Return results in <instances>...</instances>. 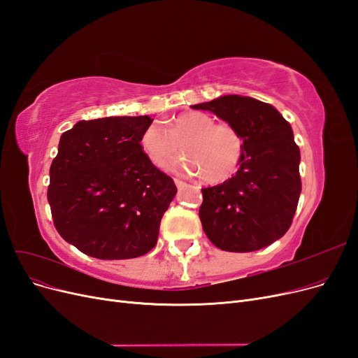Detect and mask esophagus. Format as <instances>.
<instances>
[{
  "instance_id": "34e87169",
  "label": "esophagus",
  "mask_w": 358,
  "mask_h": 358,
  "mask_svg": "<svg viewBox=\"0 0 358 358\" xmlns=\"http://www.w3.org/2000/svg\"><path fill=\"white\" fill-rule=\"evenodd\" d=\"M175 183H176V187H178V188H183V187L187 185V183L183 182V180H180V179H175Z\"/></svg>"
}]
</instances>
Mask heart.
Returning <instances> with one entry per match:
<instances>
[{"mask_svg": "<svg viewBox=\"0 0 358 358\" xmlns=\"http://www.w3.org/2000/svg\"><path fill=\"white\" fill-rule=\"evenodd\" d=\"M143 154L155 167H164L180 150L185 158L173 162V170L197 176L208 183L233 178L245 157V138L231 124H216L201 112H188L167 125L152 122L140 137Z\"/></svg>", "mask_w": 358, "mask_h": 358, "instance_id": "heart-1", "label": "heart"}]
</instances>
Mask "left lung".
Wrapping results in <instances>:
<instances>
[{
    "label": "left lung",
    "mask_w": 358,
    "mask_h": 358,
    "mask_svg": "<svg viewBox=\"0 0 358 358\" xmlns=\"http://www.w3.org/2000/svg\"><path fill=\"white\" fill-rule=\"evenodd\" d=\"M192 109L213 112L245 138L236 175L201 188L199 215L206 236L229 252H252L280 239L301 192L300 149L288 121L273 106L241 95H224Z\"/></svg>",
    "instance_id": "left-lung-1"
}]
</instances>
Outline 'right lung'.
<instances>
[{
	"mask_svg": "<svg viewBox=\"0 0 358 358\" xmlns=\"http://www.w3.org/2000/svg\"><path fill=\"white\" fill-rule=\"evenodd\" d=\"M150 124L149 116H112L80 121L61 136L48 201L55 229L80 252L127 259L157 245L178 188L140 146Z\"/></svg>",
	"mask_w": 358,
	"mask_h": 358,
	"instance_id": "right-lung-1",
	"label": "right lung"
}]
</instances>
